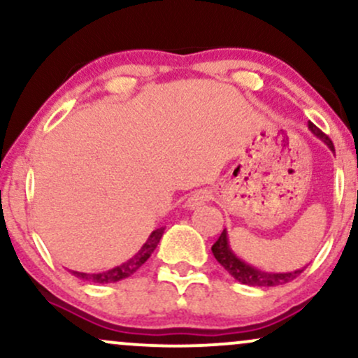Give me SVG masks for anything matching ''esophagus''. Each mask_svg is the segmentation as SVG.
<instances>
[{
	"instance_id": "1",
	"label": "esophagus",
	"mask_w": 358,
	"mask_h": 358,
	"mask_svg": "<svg viewBox=\"0 0 358 358\" xmlns=\"http://www.w3.org/2000/svg\"><path fill=\"white\" fill-rule=\"evenodd\" d=\"M210 200V193H208L207 190H196L195 193H192L190 196H188L187 200V208L188 210H195V208L202 207V205L205 202H208Z\"/></svg>"
}]
</instances>
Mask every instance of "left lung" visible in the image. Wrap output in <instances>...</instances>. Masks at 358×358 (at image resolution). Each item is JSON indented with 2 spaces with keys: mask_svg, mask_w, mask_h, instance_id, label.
Instances as JSON below:
<instances>
[{
  "mask_svg": "<svg viewBox=\"0 0 358 358\" xmlns=\"http://www.w3.org/2000/svg\"><path fill=\"white\" fill-rule=\"evenodd\" d=\"M308 129H310L316 138L322 139L331 151H335L334 143L330 141V138H328L327 134H323L313 122H308ZM212 252L217 261L220 262V266H224V269L227 271L234 279H237L242 285L248 286H279L285 285V282L293 281L294 278L303 273V269L291 271V273H268V271H261L254 268V266L248 264V262L242 261V259L232 250L231 242H229L227 229H224L219 241L212 245Z\"/></svg>",
  "mask_w": 358,
  "mask_h": 358,
  "instance_id": "8db88e82",
  "label": "left lung"
}]
</instances>
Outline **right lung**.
<instances>
[{
	"label": "right lung",
	"mask_w": 358,
	"mask_h": 358,
	"mask_svg": "<svg viewBox=\"0 0 358 358\" xmlns=\"http://www.w3.org/2000/svg\"><path fill=\"white\" fill-rule=\"evenodd\" d=\"M163 232H165V227L155 229V231L150 234V237H148L145 244L141 245V249H139L133 257L127 259L126 262H122V264L116 266V268H113L109 271H102V273H92V274L77 273V271H72V274H73V276L84 279V281L99 282V285L117 282V281H121V279L129 278L131 274L136 273V271L141 268L143 264H145L148 259H150L151 254H153V250L156 249V245L159 244V239L163 237Z\"/></svg>",
	"instance_id": "add662e5"
}]
</instances>
